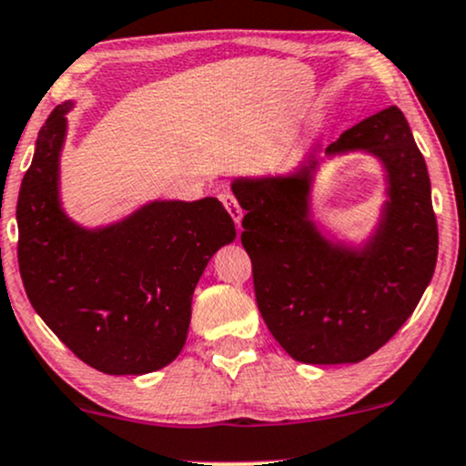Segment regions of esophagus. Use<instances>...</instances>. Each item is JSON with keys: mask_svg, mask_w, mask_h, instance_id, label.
Wrapping results in <instances>:
<instances>
[{"mask_svg": "<svg viewBox=\"0 0 466 466\" xmlns=\"http://www.w3.org/2000/svg\"><path fill=\"white\" fill-rule=\"evenodd\" d=\"M221 199H223V204H226L229 217L234 218V223H237V226H240V221H243V208H240V206H238L237 198H234L232 193H226Z\"/></svg>", "mask_w": 466, "mask_h": 466, "instance_id": "34e87169", "label": "esophagus"}]
</instances>
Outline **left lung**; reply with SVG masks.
Segmentation results:
<instances>
[{"instance_id": "8db88e82", "label": "left lung", "mask_w": 466, "mask_h": 466, "mask_svg": "<svg viewBox=\"0 0 466 466\" xmlns=\"http://www.w3.org/2000/svg\"><path fill=\"white\" fill-rule=\"evenodd\" d=\"M351 153L371 155L385 171V201L362 239L334 233L311 208L322 167ZM229 187L248 212L240 243L260 315L297 362H360L412 315L434 276L439 229L428 167L397 106L308 149L289 171Z\"/></svg>"}]
</instances>
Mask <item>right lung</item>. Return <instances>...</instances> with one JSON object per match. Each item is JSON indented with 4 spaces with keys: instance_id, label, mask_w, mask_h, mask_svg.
I'll return each mask as SVG.
<instances>
[{
    "instance_id": "obj_1",
    "label": "right lung",
    "mask_w": 466,
    "mask_h": 466,
    "mask_svg": "<svg viewBox=\"0 0 466 466\" xmlns=\"http://www.w3.org/2000/svg\"><path fill=\"white\" fill-rule=\"evenodd\" d=\"M73 106L66 99L45 121L16 201L27 299L97 371H158L187 343L195 287L237 228L217 198L151 199L104 226L73 221L60 195Z\"/></svg>"
}]
</instances>
